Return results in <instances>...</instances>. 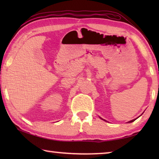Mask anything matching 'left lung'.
<instances>
[{
    "mask_svg": "<svg viewBox=\"0 0 159 159\" xmlns=\"http://www.w3.org/2000/svg\"><path fill=\"white\" fill-rule=\"evenodd\" d=\"M101 118V119H102V118ZM135 119H136V118H135ZM135 119H133V120H130V121H128V123H132V122H133V121H134V120H135ZM102 120H103V119H102Z\"/></svg>",
    "mask_w": 159,
    "mask_h": 159,
    "instance_id": "8db88e82",
    "label": "left lung"
}]
</instances>
